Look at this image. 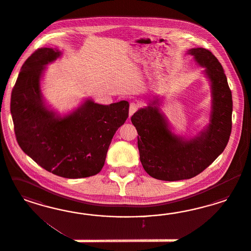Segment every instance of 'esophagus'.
<instances>
[{"label":"esophagus","instance_id":"esophagus-1","mask_svg":"<svg viewBox=\"0 0 251 251\" xmlns=\"http://www.w3.org/2000/svg\"><path fill=\"white\" fill-rule=\"evenodd\" d=\"M138 107H139V104L136 103V102H131V103H130L129 110V117H130L131 115H133V113L138 109Z\"/></svg>","mask_w":251,"mask_h":251}]
</instances>
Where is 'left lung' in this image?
<instances>
[{
  "instance_id": "obj_1",
  "label": "left lung",
  "mask_w": 251,
  "mask_h": 251,
  "mask_svg": "<svg viewBox=\"0 0 251 251\" xmlns=\"http://www.w3.org/2000/svg\"><path fill=\"white\" fill-rule=\"evenodd\" d=\"M188 54L204 68L211 86L212 106L205 128L190 139L176 135L160 111L159 99L131 117L139 135L141 163L148 175L159 180L176 181L199 175L224 152L231 134L233 101L224 69L206 49L193 48Z\"/></svg>"
}]
</instances>
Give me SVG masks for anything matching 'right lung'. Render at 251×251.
<instances>
[{
	"label": "right lung",
	"instance_id": "1",
	"mask_svg": "<svg viewBox=\"0 0 251 251\" xmlns=\"http://www.w3.org/2000/svg\"><path fill=\"white\" fill-rule=\"evenodd\" d=\"M61 56L41 48L25 61L11 97V114L17 143L47 171L66 178L97 175L105 164L115 132L129 116V102L108 106L87 99L68 114L46 105L40 80L46 65Z\"/></svg>",
	"mask_w": 251,
	"mask_h": 251
}]
</instances>
